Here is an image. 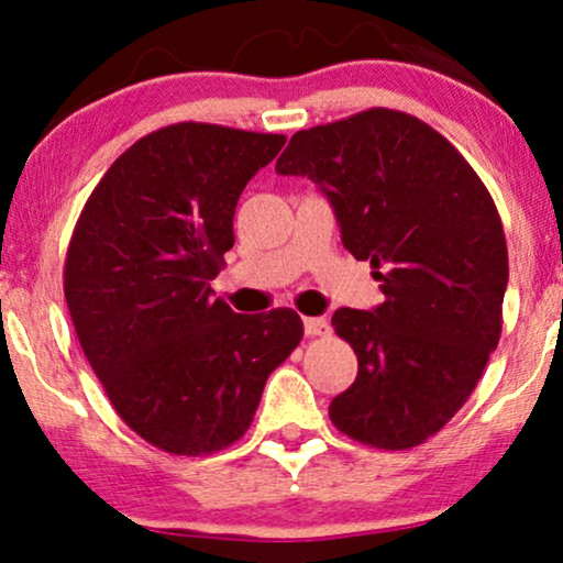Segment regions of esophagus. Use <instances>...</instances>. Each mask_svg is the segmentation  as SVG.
Listing matches in <instances>:
<instances>
[{
  "label": "esophagus",
  "instance_id": "esophagus-1",
  "mask_svg": "<svg viewBox=\"0 0 563 563\" xmlns=\"http://www.w3.org/2000/svg\"><path fill=\"white\" fill-rule=\"evenodd\" d=\"M305 334L325 336L329 334V321H325V318H305Z\"/></svg>",
  "mask_w": 563,
  "mask_h": 563
}]
</instances>
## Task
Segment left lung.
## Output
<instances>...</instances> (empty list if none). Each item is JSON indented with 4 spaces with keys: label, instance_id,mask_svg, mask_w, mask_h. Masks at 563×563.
Returning a JSON list of instances; mask_svg holds the SVG:
<instances>
[{
    "label": "left lung",
    "instance_id": "obj_1",
    "mask_svg": "<svg viewBox=\"0 0 563 563\" xmlns=\"http://www.w3.org/2000/svg\"><path fill=\"white\" fill-rule=\"evenodd\" d=\"M276 172L321 187L386 297L331 318L357 355L331 422L367 446H418L460 412L501 339L509 255L494 198L446 137L380 107L295 133Z\"/></svg>",
    "mask_w": 563,
    "mask_h": 563
}]
</instances>
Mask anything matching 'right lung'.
Wrapping results in <instances>:
<instances>
[{"label": "right lung", "instance_id": "1", "mask_svg": "<svg viewBox=\"0 0 563 563\" xmlns=\"http://www.w3.org/2000/svg\"><path fill=\"white\" fill-rule=\"evenodd\" d=\"M284 143L169 124L109 166L75 224L65 261L75 334L117 415L169 454L240 441L266 378L302 339L295 310L245 316L211 297L242 190Z\"/></svg>", "mask_w": 563, "mask_h": 563}]
</instances>
